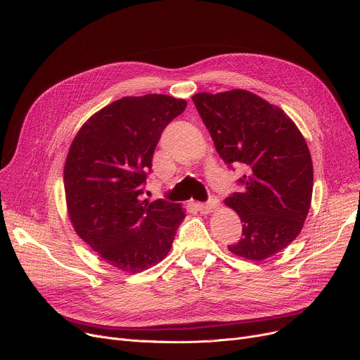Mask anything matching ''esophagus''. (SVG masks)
Segmentation results:
<instances>
[{"instance_id": "obj_1", "label": "esophagus", "mask_w": 360, "mask_h": 360, "mask_svg": "<svg viewBox=\"0 0 360 360\" xmlns=\"http://www.w3.org/2000/svg\"><path fill=\"white\" fill-rule=\"evenodd\" d=\"M219 205V200L216 197H210L207 202H195V209L200 212V213H210L213 209H216Z\"/></svg>"}]
</instances>
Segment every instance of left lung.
<instances>
[{"label": "left lung", "instance_id": "obj_1", "mask_svg": "<svg viewBox=\"0 0 360 360\" xmlns=\"http://www.w3.org/2000/svg\"><path fill=\"white\" fill-rule=\"evenodd\" d=\"M193 101L217 154L231 169L245 170L241 193L225 198L243 222V236L229 252L268 259L295 240L309 213L314 166L304 138L279 107L245 89L198 92Z\"/></svg>", "mask_w": 360, "mask_h": 360}]
</instances>
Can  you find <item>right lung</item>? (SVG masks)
Returning <instances> with one entry per match:
<instances>
[{"label":"right lung","instance_id":"right-lung-1","mask_svg":"<svg viewBox=\"0 0 360 360\" xmlns=\"http://www.w3.org/2000/svg\"><path fill=\"white\" fill-rule=\"evenodd\" d=\"M186 107L163 94L123 97L91 116L65 165L75 231L104 262L136 274L165 259L185 217L179 205L139 195L163 129Z\"/></svg>","mask_w":360,"mask_h":360}]
</instances>
